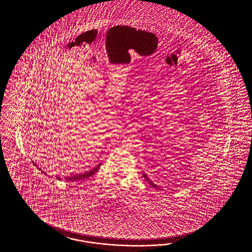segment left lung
<instances>
[{
	"mask_svg": "<svg viewBox=\"0 0 252 252\" xmlns=\"http://www.w3.org/2000/svg\"><path fill=\"white\" fill-rule=\"evenodd\" d=\"M143 176L145 177L146 181H148V182L151 184V185H152L153 187H154V188H157V187H156V185H154V184L153 183V181H151V180H150V179L147 177V176H146L145 174H143Z\"/></svg>",
	"mask_w": 252,
	"mask_h": 252,
	"instance_id": "8db88e82",
	"label": "left lung"
}]
</instances>
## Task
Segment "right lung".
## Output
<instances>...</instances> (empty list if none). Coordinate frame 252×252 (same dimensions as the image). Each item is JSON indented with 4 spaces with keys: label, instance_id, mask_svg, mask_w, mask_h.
<instances>
[{
    "label": "right lung",
    "instance_id": "obj_1",
    "mask_svg": "<svg viewBox=\"0 0 252 252\" xmlns=\"http://www.w3.org/2000/svg\"><path fill=\"white\" fill-rule=\"evenodd\" d=\"M99 166H100V164H99L98 166H96L95 168H93L92 169L91 171H89V172H87V173H84V174H82V175H77V176H66V177H64V179L66 180V181H82V180H86V179H88L89 177H91V176H93L98 170H99ZM38 170H40L43 174H46L44 171H42L40 168H38ZM59 178V177H58Z\"/></svg>",
    "mask_w": 252,
    "mask_h": 252
}]
</instances>
